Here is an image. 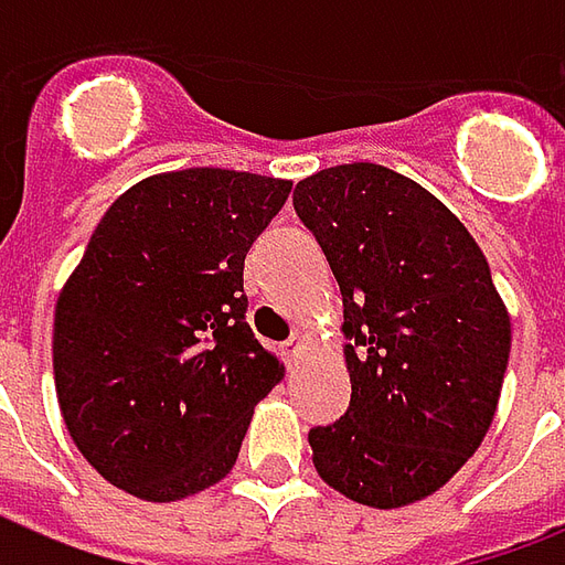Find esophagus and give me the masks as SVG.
<instances>
[{"label": "esophagus", "mask_w": 565, "mask_h": 565, "mask_svg": "<svg viewBox=\"0 0 565 565\" xmlns=\"http://www.w3.org/2000/svg\"><path fill=\"white\" fill-rule=\"evenodd\" d=\"M290 343H294V337H290L287 343H281V349H278V352H281V359H284V362H287V364H290V349H287V347H290Z\"/></svg>", "instance_id": "obj_1"}]
</instances>
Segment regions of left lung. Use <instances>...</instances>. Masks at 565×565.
Listing matches in <instances>:
<instances>
[{
  "label": "left lung",
  "mask_w": 565,
  "mask_h": 565,
  "mask_svg": "<svg viewBox=\"0 0 565 565\" xmlns=\"http://www.w3.org/2000/svg\"><path fill=\"white\" fill-rule=\"evenodd\" d=\"M343 294L349 412L309 433L315 467L371 508L443 489L492 424L510 318L482 250L429 191L343 163L294 191Z\"/></svg>",
  "instance_id": "obj_1"
}]
</instances>
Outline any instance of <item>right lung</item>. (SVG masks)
<instances>
[{"instance_id":"add662e5","label":"right lung","mask_w":565,"mask_h":565,"mask_svg":"<svg viewBox=\"0 0 565 565\" xmlns=\"http://www.w3.org/2000/svg\"><path fill=\"white\" fill-rule=\"evenodd\" d=\"M290 182L182 170L129 188L55 309V386L107 482L175 501L232 470L278 364L247 324L244 256Z\"/></svg>"}]
</instances>
